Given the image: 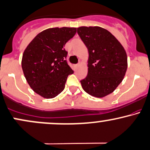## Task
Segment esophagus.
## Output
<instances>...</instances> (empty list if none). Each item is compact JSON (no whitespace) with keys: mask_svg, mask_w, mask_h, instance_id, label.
Masks as SVG:
<instances>
[{"mask_svg":"<svg viewBox=\"0 0 150 150\" xmlns=\"http://www.w3.org/2000/svg\"><path fill=\"white\" fill-rule=\"evenodd\" d=\"M79 66H80V64H76V65H75V68H78V67H79Z\"/></svg>","mask_w":150,"mask_h":150,"instance_id":"obj_1","label":"esophagus"}]
</instances>
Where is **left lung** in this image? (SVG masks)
Wrapping results in <instances>:
<instances>
[{
	"mask_svg": "<svg viewBox=\"0 0 150 150\" xmlns=\"http://www.w3.org/2000/svg\"><path fill=\"white\" fill-rule=\"evenodd\" d=\"M78 34L88 50V71L80 80L89 95L103 98L121 83L127 67L124 47L115 37L103 28L80 27Z\"/></svg>",
	"mask_w": 150,
	"mask_h": 150,
	"instance_id": "8db88e82",
	"label": "left lung"
}]
</instances>
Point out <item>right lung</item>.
Segmentation results:
<instances>
[{
    "label": "right lung",
    "mask_w": 150,
    "mask_h": 150,
    "mask_svg": "<svg viewBox=\"0 0 150 150\" xmlns=\"http://www.w3.org/2000/svg\"><path fill=\"white\" fill-rule=\"evenodd\" d=\"M75 33V28H48L36 35L25 50L23 71L30 88L40 96L56 97L65 88L67 76L74 72L64 46Z\"/></svg>",
    "instance_id": "right-lung-1"
}]
</instances>
